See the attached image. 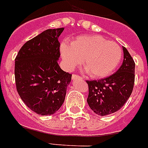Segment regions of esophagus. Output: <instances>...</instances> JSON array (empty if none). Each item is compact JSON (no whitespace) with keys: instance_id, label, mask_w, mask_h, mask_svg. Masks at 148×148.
Returning <instances> with one entry per match:
<instances>
[{"instance_id":"1","label":"esophagus","mask_w":148,"mask_h":148,"mask_svg":"<svg viewBox=\"0 0 148 148\" xmlns=\"http://www.w3.org/2000/svg\"><path fill=\"white\" fill-rule=\"evenodd\" d=\"M72 78H73V79H82L79 75H75V74L73 75V77H72Z\"/></svg>"}]
</instances>
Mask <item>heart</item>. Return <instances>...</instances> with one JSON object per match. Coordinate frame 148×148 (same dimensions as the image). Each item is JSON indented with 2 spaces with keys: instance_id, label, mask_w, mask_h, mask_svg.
<instances>
[{
  "instance_id": "1",
  "label": "heart",
  "mask_w": 148,
  "mask_h": 148,
  "mask_svg": "<svg viewBox=\"0 0 148 148\" xmlns=\"http://www.w3.org/2000/svg\"><path fill=\"white\" fill-rule=\"evenodd\" d=\"M64 68L73 71L82 65L90 76L103 78L112 74L120 64L123 50L115 42L99 35L79 36L60 46Z\"/></svg>"
}]
</instances>
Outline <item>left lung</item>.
<instances>
[{
    "mask_svg": "<svg viewBox=\"0 0 148 148\" xmlns=\"http://www.w3.org/2000/svg\"><path fill=\"white\" fill-rule=\"evenodd\" d=\"M123 62L117 72L107 78L86 81L87 103L97 115L104 116L117 112L130 97L135 79V62L127 49L123 47Z\"/></svg>",
    "mask_w": 148,
    "mask_h": 148,
    "instance_id": "left-lung-1",
    "label": "left lung"
}]
</instances>
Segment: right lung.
Here are the masks:
<instances>
[{
    "mask_svg": "<svg viewBox=\"0 0 148 148\" xmlns=\"http://www.w3.org/2000/svg\"><path fill=\"white\" fill-rule=\"evenodd\" d=\"M64 28L50 29L27 41L15 60L16 89L25 105L36 114L51 115L65 101L72 74L60 68L58 37Z\"/></svg>",
    "mask_w": 148,
    "mask_h": 148,
    "instance_id": "add662e5",
    "label": "right lung"
}]
</instances>
